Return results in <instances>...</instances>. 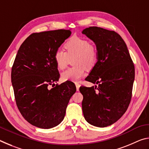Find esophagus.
Instances as JSON below:
<instances>
[{
	"instance_id": "34e87169",
	"label": "esophagus",
	"mask_w": 149,
	"mask_h": 149,
	"mask_svg": "<svg viewBox=\"0 0 149 149\" xmlns=\"http://www.w3.org/2000/svg\"><path fill=\"white\" fill-rule=\"evenodd\" d=\"M75 86H76V89H77V91H79V89L80 85L78 84V83H75Z\"/></svg>"
}]
</instances>
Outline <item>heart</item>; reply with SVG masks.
<instances>
[{
	"instance_id": "1",
	"label": "heart",
	"mask_w": 149,
	"mask_h": 149,
	"mask_svg": "<svg viewBox=\"0 0 149 149\" xmlns=\"http://www.w3.org/2000/svg\"><path fill=\"white\" fill-rule=\"evenodd\" d=\"M66 52L58 49L54 52V58L56 66L60 70L64 69L72 58L75 65L62 72L64 81L77 82L85 74V67L91 69L97 61L98 53L95 47L91 45L87 40L77 36H73L65 45Z\"/></svg>"
}]
</instances>
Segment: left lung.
<instances>
[{"instance_id":"1","label":"left lung","mask_w":149,"mask_h":149,"mask_svg":"<svg viewBox=\"0 0 149 149\" xmlns=\"http://www.w3.org/2000/svg\"><path fill=\"white\" fill-rule=\"evenodd\" d=\"M82 33L95 42L97 61L85 79L99 84L81 86L82 110L85 120L96 127L116 122L126 112L132 99L135 67L127 45L119 34L98 27Z\"/></svg>"}]
</instances>
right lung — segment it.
Masks as SVG:
<instances>
[{"instance_id": "1", "label": "right lung", "mask_w": 149, "mask_h": 149, "mask_svg": "<svg viewBox=\"0 0 149 149\" xmlns=\"http://www.w3.org/2000/svg\"><path fill=\"white\" fill-rule=\"evenodd\" d=\"M71 33L70 29L35 33L16 54L11 80L17 107L25 120L37 127L50 129L60 124L76 91L70 81L54 87L60 78L54 52Z\"/></svg>"}]
</instances>
